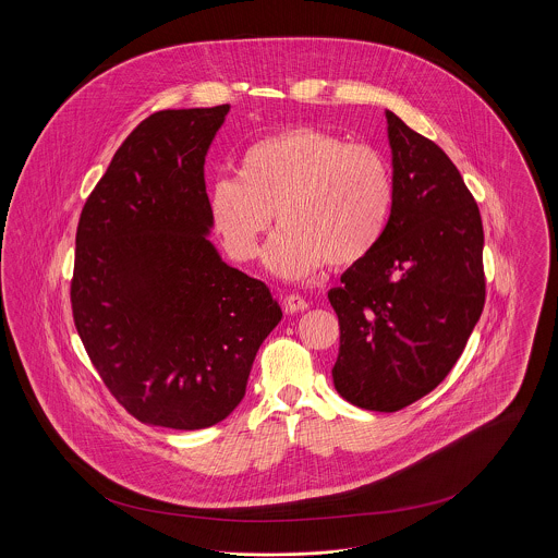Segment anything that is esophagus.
Returning <instances> with one entry per match:
<instances>
[{
	"label": "esophagus",
	"mask_w": 558,
	"mask_h": 558,
	"mask_svg": "<svg viewBox=\"0 0 558 558\" xmlns=\"http://www.w3.org/2000/svg\"><path fill=\"white\" fill-rule=\"evenodd\" d=\"M310 307V303L303 299V296H299V294H288L286 299H283V312L286 314H301V312H305Z\"/></svg>",
	"instance_id": "34e87169"
}]
</instances>
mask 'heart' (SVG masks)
Here are the masks:
<instances>
[{
	"instance_id": "heart-1",
	"label": "heart",
	"mask_w": 558,
	"mask_h": 558,
	"mask_svg": "<svg viewBox=\"0 0 558 558\" xmlns=\"http://www.w3.org/2000/svg\"><path fill=\"white\" fill-rule=\"evenodd\" d=\"M393 206L387 160L365 144L316 126H294L251 144L236 178H219L208 213L226 251L240 262L259 253L272 223L281 230L266 248L277 277L316 275L324 262L348 268L383 239Z\"/></svg>"
}]
</instances>
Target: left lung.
I'll list each match as a JSON object with an SVG mask.
<instances>
[{"mask_svg":"<svg viewBox=\"0 0 558 558\" xmlns=\"http://www.w3.org/2000/svg\"><path fill=\"white\" fill-rule=\"evenodd\" d=\"M393 206L376 248L328 290L339 318L337 393L396 412L434 391L485 303L483 226L458 167L387 111Z\"/></svg>","mask_w":558,"mask_h":558,"instance_id":"left-lung-1","label":"left lung"}]
</instances>
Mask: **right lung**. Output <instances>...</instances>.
<instances>
[{
	"label": "right lung",
	"instance_id": "1",
	"mask_svg": "<svg viewBox=\"0 0 558 558\" xmlns=\"http://www.w3.org/2000/svg\"><path fill=\"white\" fill-rule=\"evenodd\" d=\"M228 111L146 118L81 210L75 326L105 387L148 425L204 429L230 416L283 316L266 283L208 240L204 162Z\"/></svg>",
	"mask_w": 558,
	"mask_h": 558
}]
</instances>
